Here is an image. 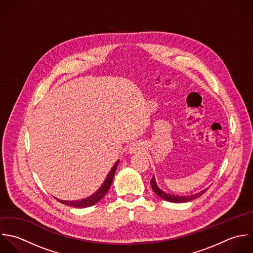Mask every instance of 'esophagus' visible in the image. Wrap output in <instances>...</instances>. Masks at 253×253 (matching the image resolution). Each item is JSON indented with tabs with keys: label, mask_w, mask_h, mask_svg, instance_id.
Listing matches in <instances>:
<instances>
[{
	"label": "esophagus",
	"mask_w": 253,
	"mask_h": 253,
	"mask_svg": "<svg viewBox=\"0 0 253 253\" xmlns=\"http://www.w3.org/2000/svg\"><path fill=\"white\" fill-rule=\"evenodd\" d=\"M143 146L139 143H136V144H133L131 147H130V153L131 154H139L143 151Z\"/></svg>",
	"instance_id": "34e87169"
}]
</instances>
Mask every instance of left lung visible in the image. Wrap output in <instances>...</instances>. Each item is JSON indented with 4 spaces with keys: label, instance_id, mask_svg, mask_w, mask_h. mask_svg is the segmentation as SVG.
I'll list each match as a JSON object with an SVG mask.
<instances>
[{
    "label": "left lung",
    "instance_id": "1",
    "mask_svg": "<svg viewBox=\"0 0 253 253\" xmlns=\"http://www.w3.org/2000/svg\"><path fill=\"white\" fill-rule=\"evenodd\" d=\"M151 186L153 188V190L155 191V193L160 196L161 198H163L164 200L166 201H169V202H172V203H184V202H188V201H191V200H194L195 198L199 197L200 195H202L203 193L206 192V190H203L195 195H191V196H174V195H170V194H168L164 191H162L158 185L156 184V181H155V177L152 178L151 180Z\"/></svg>",
    "mask_w": 253,
    "mask_h": 253
}]
</instances>
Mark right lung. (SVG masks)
<instances>
[{
    "label": "right lung",
    "mask_w": 253,
    "mask_h": 253,
    "mask_svg": "<svg viewBox=\"0 0 253 253\" xmlns=\"http://www.w3.org/2000/svg\"><path fill=\"white\" fill-rule=\"evenodd\" d=\"M118 163L119 162H117L114 165V167L111 169V170L108 173V175H107L104 183L102 184V186L98 189L97 192H95L90 197L83 199V200H79V201H63V200H59V199H57V201L61 202L62 204L69 205V206L76 207V208H84V207H89V206H92V205L96 204L100 199H102V197L107 193L108 189L110 188V185L112 183V180H113V177H114L117 166H118Z\"/></svg>",
    "instance_id": "1"
}]
</instances>
